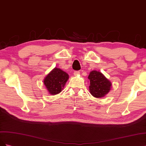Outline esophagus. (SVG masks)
Returning a JSON list of instances; mask_svg holds the SVG:
<instances>
[{
  "label": "esophagus",
  "mask_w": 146,
  "mask_h": 146,
  "mask_svg": "<svg viewBox=\"0 0 146 146\" xmlns=\"http://www.w3.org/2000/svg\"><path fill=\"white\" fill-rule=\"evenodd\" d=\"M74 76H77V75L79 74H80V72L79 71H74V73H73Z\"/></svg>",
  "instance_id": "obj_1"
}]
</instances>
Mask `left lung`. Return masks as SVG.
<instances>
[{
	"instance_id": "8db88e82",
	"label": "left lung",
	"mask_w": 146,
	"mask_h": 146,
	"mask_svg": "<svg viewBox=\"0 0 146 146\" xmlns=\"http://www.w3.org/2000/svg\"><path fill=\"white\" fill-rule=\"evenodd\" d=\"M88 79L90 80V93L94 97L102 98L110 90L111 84L102 73L93 70L90 73Z\"/></svg>"
}]
</instances>
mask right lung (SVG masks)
Instances as JSON below:
<instances>
[{
    "instance_id": "obj_1",
    "label": "right lung",
    "mask_w": 146,
    "mask_h": 146,
    "mask_svg": "<svg viewBox=\"0 0 146 146\" xmlns=\"http://www.w3.org/2000/svg\"><path fill=\"white\" fill-rule=\"evenodd\" d=\"M68 78L66 72L56 67L45 78L44 83L50 95H54L62 91Z\"/></svg>"
}]
</instances>
